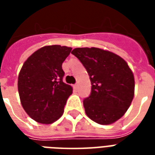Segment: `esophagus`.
Listing matches in <instances>:
<instances>
[{"mask_svg": "<svg viewBox=\"0 0 155 155\" xmlns=\"http://www.w3.org/2000/svg\"><path fill=\"white\" fill-rule=\"evenodd\" d=\"M78 86H79V84H78V83H76V84H75L74 85V87H75V89H77Z\"/></svg>", "mask_w": 155, "mask_h": 155, "instance_id": "esophagus-1", "label": "esophagus"}]
</instances>
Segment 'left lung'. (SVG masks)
I'll return each instance as SVG.
<instances>
[{
    "label": "left lung",
    "mask_w": 155,
    "mask_h": 155,
    "mask_svg": "<svg viewBox=\"0 0 155 155\" xmlns=\"http://www.w3.org/2000/svg\"><path fill=\"white\" fill-rule=\"evenodd\" d=\"M71 54L81 62L91 80V93L84 100L85 113L101 125H109L127 111L134 95V78L120 56L100 48H75Z\"/></svg>",
    "instance_id": "8db88e82"
}]
</instances>
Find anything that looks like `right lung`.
<instances>
[{"label":"right lung","mask_w":155,"mask_h":155,"mask_svg":"<svg viewBox=\"0 0 155 155\" xmlns=\"http://www.w3.org/2000/svg\"><path fill=\"white\" fill-rule=\"evenodd\" d=\"M71 48L47 46L27 58L18 75V87L21 105L30 117L51 124L63 115L72 87L63 81L62 64Z\"/></svg>","instance_id":"1"}]
</instances>
